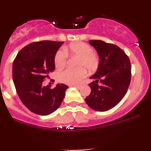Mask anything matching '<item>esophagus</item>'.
<instances>
[{
    "label": "esophagus",
    "instance_id": "esophagus-1",
    "mask_svg": "<svg viewBox=\"0 0 151 151\" xmlns=\"http://www.w3.org/2000/svg\"><path fill=\"white\" fill-rule=\"evenodd\" d=\"M72 86H73V87L77 88H80V87H81V85H73Z\"/></svg>",
    "mask_w": 151,
    "mask_h": 151
}]
</instances>
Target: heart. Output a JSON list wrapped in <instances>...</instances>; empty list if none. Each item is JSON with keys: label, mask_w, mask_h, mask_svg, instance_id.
Returning <instances> with one entry per match:
<instances>
[{"label": "heart", "mask_w": 151, "mask_h": 151, "mask_svg": "<svg viewBox=\"0 0 151 151\" xmlns=\"http://www.w3.org/2000/svg\"><path fill=\"white\" fill-rule=\"evenodd\" d=\"M93 48L88 44L84 42H76L66 47L64 49H60L54 56V63L58 69L63 67L67 60V54L78 56L76 69H64L57 74V78L60 82L68 85H76L78 83L86 76V70L94 71L98 66L99 60L94 53Z\"/></svg>", "instance_id": "obj_1"}]
</instances>
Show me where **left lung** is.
Listing matches in <instances>:
<instances>
[{
    "label": "left lung",
    "instance_id": "8db88e82",
    "mask_svg": "<svg viewBox=\"0 0 151 151\" xmlns=\"http://www.w3.org/2000/svg\"><path fill=\"white\" fill-rule=\"evenodd\" d=\"M89 44L99 56L97 70L90 78L91 94L85 98L89 107L106 111L116 106L125 95L131 81V63L125 52L118 46L101 40Z\"/></svg>",
    "mask_w": 151,
    "mask_h": 151
}]
</instances>
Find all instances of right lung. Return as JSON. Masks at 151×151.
<instances>
[{"mask_svg":"<svg viewBox=\"0 0 151 151\" xmlns=\"http://www.w3.org/2000/svg\"><path fill=\"white\" fill-rule=\"evenodd\" d=\"M63 42L41 41L24 47L13 63V80L17 94L32 113L47 116L60 106L68 86H43L44 79L55 69L54 56Z\"/></svg>","mask_w":151,"mask_h":151,"instance_id":"obj_1","label":"right lung"}]
</instances>
